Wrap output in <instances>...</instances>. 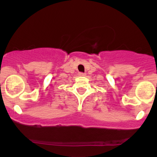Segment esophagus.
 Listing matches in <instances>:
<instances>
[{
	"mask_svg": "<svg viewBox=\"0 0 157 157\" xmlns=\"http://www.w3.org/2000/svg\"><path fill=\"white\" fill-rule=\"evenodd\" d=\"M78 75L80 77H84V76H86V73H82V72H79V74H78Z\"/></svg>",
	"mask_w": 157,
	"mask_h": 157,
	"instance_id": "obj_1",
	"label": "esophagus"
}]
</instances>
